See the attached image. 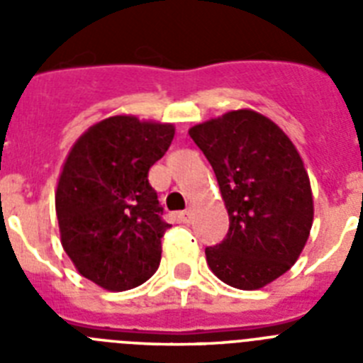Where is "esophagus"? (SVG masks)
<instances>
[{"mask_svg":"<svg viewBox=\"0 0 363 363\" xmlns=\"http://www.w3.org/2000/svg\"><path fill=\"white\" fill-rule=\"evenodd\" d=\"M178 218H179V220H182V221H184V223H189V221H191V218H192L191 209L184 211V213H179V214H178Z\"/></svg>","mask_w":363,"mask_h":363,"instance_id":"34e87169","label":"esophagus"}]
</instances>
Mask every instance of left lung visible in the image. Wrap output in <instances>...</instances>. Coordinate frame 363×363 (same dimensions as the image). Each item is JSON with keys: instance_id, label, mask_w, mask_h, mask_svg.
Returning a JSON list of instances; mask_svg holds the SVG:
<instances>
[{"instance_id": "left-lung-1", "label": "left lung", "mask_w": 363, "mask_h": 363, "mask_svg": "<svg viewBox=\"0 0 363 363\" xmlns=\"http://www.w3.org/2000/svg\"><path fill=\"white\" fill-rule=\"evenodd\" d=\"M189 134L209 160L229 213L227 236L205 249L211 271L236 289L271 284L293 267L313 225V192L296 147L247 108Z\"/></svg>"}]
</instances>
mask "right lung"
Wrapping results in <instances>:
<instances>
[{
  "label": "right lung",
  "instance_id": "obj_1",
  "mask_svg": "<svg viewBox=\"0 0 363 363\" xmlns=\"http://www.w3.org/2000/svg\"><path fill=\"white\" fill-rule=\"evenodd\" d=\"M174 138L169 123L112 116L86 130L67 156L56 191L62 245L86 280L127 291L162 259L163 221L149 169Z\"/></svg>",
  "mask_w": 363,
  "mask_h": 363
}]
</instances>
